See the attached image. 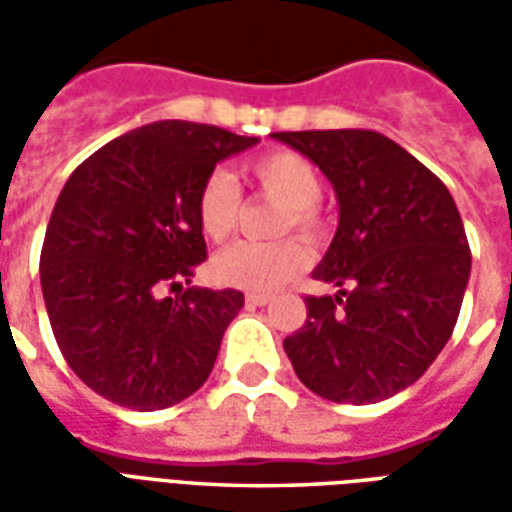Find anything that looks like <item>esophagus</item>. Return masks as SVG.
Here are the masks:
<instances>
[{
	"mask_svg": "<svg viewBox=\"0 0 512 512\" xmlns=\"http://www.w3.org/2000/svg\"><path fill=\"white\" fill-rule=\"evenodd\" d=\"M268 301H271L268 293H246V304H249V307H263Z\"/></svg>",
	"mask_w": 512,
	"mask_h": 512,
	"instance_id": "1",
	"label": "esophagus"
}]
</instances>
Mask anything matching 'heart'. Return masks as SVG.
Returning a JSON list of instances; mask_svg holds the SVG:
<instances>
[{
	"instance_id": "heart-1",
	"label": "heart",
	"mask_w": 512,
	"mask_h": 512,
	"mask_svg": "<svg viewBox=\"0 0 512 512\" xmlns=\"http://www.w3.org/2000/svg\"><path fill=\"white\" fill-rule=\"evenodd\" d=\"M246 175L252 178L260 194L285 205L279 211L277 233L296 230L304 238H321L323 219L318 200L323 183L318 169L293 150H274L249 161ZM241 216V189L227 172L216 169L202 180L197 194V222L211 241H224L233 233ZM307 246L299 238H285L277 244H252L238 241L213 257V277L227 288L274 290L285 285L307 266Z\"/></svg>"
}]
</instances>
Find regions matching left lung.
Returning a JSON list of instances; mask_svg holds the SVG:
<instances>
[{
    "label": "left lung",
    "mask_w": 512,
    "mask_h": 512,
    "mask_svg": "<svg viewBox=\"0 0 512 512\" xmlns=\"http://www.w3.org/2000/svg\"><path fill=\"white\" fill-rule=\"evenodd\" d=\"M334 186L340 224L312 277L307 321L285 354L315 395L378 403L417 381L450 340L472 271L455 200L389 136L359 128L279 131Z\"/></svg>",
    "instance_id": "8db88e82"
}]
</instances>
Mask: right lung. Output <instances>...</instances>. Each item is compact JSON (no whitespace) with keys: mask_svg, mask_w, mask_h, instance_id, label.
I'll return each instance as SVG.
<instances>
[{"mask_svg":"<svg viewBox=\"0 0 512 512\" xmlns=\"http://www.w3.org/2000/svg\"><path fill=\"white\" fill-rule=\"evenodd\" d=\"M257 142L161 120L73 169L46 227L40 288L65 362L93 392L156 411L208 381L244 293L180 285L208 257L197 194L219 161Z\"/></svg>","mask_w":512,"mask_h":512,"instance_id":"right-lung-1","label":"right lung"}]
</instances>
